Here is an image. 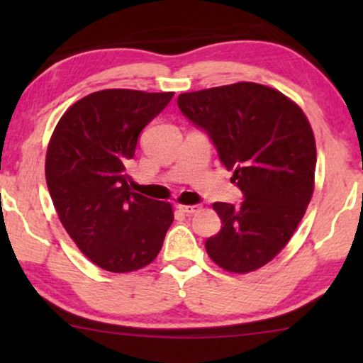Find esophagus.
Listing matches in <instances>:
<instances>
[{
    "mask_svg": "<svg viewBox=\"0 0 363 363\" xmlns=\"http://www.w3.org/2000/svg\"><path fill=\"white\" fill-rule=\"evenodd\" d=\"M178 210L185 213V215H195V213L201 211L200 205H178Z\"/></svg>",
    "mask_w": 363,
    "mask_h": 363,
    "instance_id": "34e87169",
    "label": "esophagus"
}]
</instances>
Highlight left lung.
Returning <instances> with one entry per match:
<instances>
[{
    "mask_svg": "<svg viewBox=\"0 0 363 363\" xmlns=\"http://www.w3.org/2000/svg\"><path fill=\"white\" fill-rule=\"evenodd\" d=\"M177 104L208 133L245 198L213 203L221 230L206 240L208 256L238 274L259 269L287 245L312 198L311 123L284 94L255 82L180 94Z\"/></svg>",
    "mask_w": 363,
    "mask_h": 363,
    "instance_id": "left-lung-1",
    "label": "left lung"
}]
</instances>
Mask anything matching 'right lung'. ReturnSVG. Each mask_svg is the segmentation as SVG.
I'll list each match as a JSON object with an SVG mask.
<instances>
[{"label":"right lung","instance_id":"obj_1","mask_svg":"<svg viewBox=\"0 0 363 363\" xmlns=\"http://www.w3.org/2000/svg\"><path fill=\"white\" fill-rule=\"evenodd\" d=\"M173 92L106 89L82 97L57 122L46 153V182L59 220L102 269L145 267L173 223L172 205L132 191L127 163L138 135Z\"/></svg>","mask_w":363,"mask_h":363}]
</instances>
